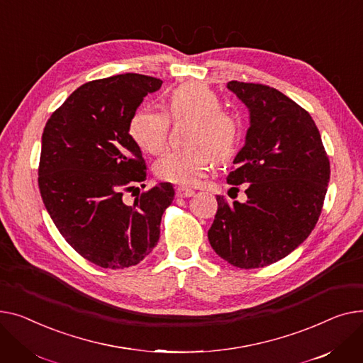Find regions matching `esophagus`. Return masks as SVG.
Segmentation results:
<instances>
[{
  "label": "esophagus",
  "instance_id": "34e87169",
  "mask_svg": "<svg viewBox=\"0 0 363 363\" xmlns=\"http://www.w3.org/2000/svg\"><path fill=\"white\" fill-rule=\"evenodd\" d=\"M176 195H177L179 198H190V196L195 195V190L180 186V187L176 189Z\"/></svg>",
  "mask_w": 363,
  "mask_h": 363
}]
</instances>
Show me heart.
I'll return each instance as SVG.
<instances>
[{
    "label": "heart",
    "mask_w": 363,
    "mask_h": 363,
    "mask_svg": "<svg viewBox=\"0 0 363 363\" xmlns=\"http://www.w3.org/2000/svg\"><path fill=\"white\" fill-rule=\"evenodd\" d=\"M218 94L203 83H184L169 94L167 116L194 120L184 149L165 152L155 164V174L165 182L195 184L217 160L233 155L240 140V124L223 111ZM158 111L142 108L130 120L129 132L145 152L160 154L167 142L168 118Z\"/></svg>",
    "instance_id": "b5f03b06"
}]
</instances>
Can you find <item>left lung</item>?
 <instances>
[{
    "label": "left lung",
    "mask_w": 363,
    "mask_h": 363,
    "mask_svg": "<svg viewBox=\"0 0 363 363\" xmlns=\"http://www.w3.org/2000/svg\"><path fill=\"white\" fill-rule=\"evenodd\" d=\"M249 110V129L228 184L247 183L246 202L217 196L209 243L228 264L261 268L283 259L313 230L330 182V161L315 121L274 88L231 80Z\"/></svg>",
    "instance_id": "obj_1"
}]
</instances>
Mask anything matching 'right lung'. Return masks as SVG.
Returning a JSON list of instances; mask_svg holds the SVG:
<instances>
[{"instance_id": "add662e5", "label": "right lung", "mask_w": 363, "mask_h": 363, "mask_svg": "<svg viewBox=\"0 0 363 363\" xmlns=\"http://www.w3.org/2000/svg\"><path fill=\"white\" fill-rule=\"evenodd\" d=\"M162 80L136 73L92 80L52 113L42 133L39 190L66 242L92 264H139L160 240L161 217L174 199L160 183L125 205L123 191L146 179L129 124Z\"/></svg>"}]
</instances>
